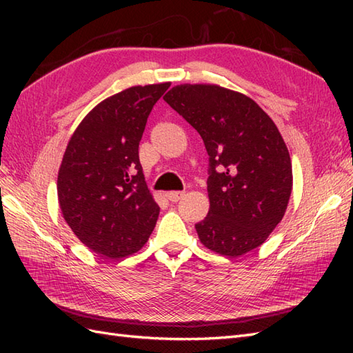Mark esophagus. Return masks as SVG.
Masks as SVG:
<instances>
[{"label":"esophagus","mask_w":353,"mask_h":353,"mask_svg":"<svg viewBox=\"0 0 353 353\" xmlns=\"http://www.w3.org/2000/svg\"><path fill=\"white\" fill-rule=\"evenodd\" d=\"M183 196H185L183 191H170V192H167V199L170 201H179Z\"/></svg>","instance_id":"esophagus-1"}]
</instances>
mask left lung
<instances>
[{
  "label": "left lung",
  "instance_id": "1",
  "mask_svg": "<svg viewBox=\"0 0 353 353\" xmlns=\"http://www.w3.org/2000/svg\"><path fill=\"white\" fill-rule=\"evenodd\" d=\"M163 100L205 142L209 212L196 224L201 244L236 258L265 241L292 190L288 148L273 119L244 94L216 85H177Z\"/></svg>",
  "mask_w": 353,
  "mask_h": 353
}]
</instances>
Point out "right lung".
Listing matches in <instances>:
<instances>
[{
	"instance_id": "obj_1",
	"label": "right lung",
	"mask_w": 353,
	"mask_h": 353,
	"mask_svg": "<svg viewBox=\"0 0 353 353\" xmlns=\"http://www.w3.org/2000/svg\"><path fill=\"white\" fill-rule=\"evenodd\" d=\"M168 88L132 86L103 100L65 150L59 205L76 236L100 256L137 253L156 226L159 206L147 188L138 148L150 112Z\"/></svg>"
}]
</instances>
